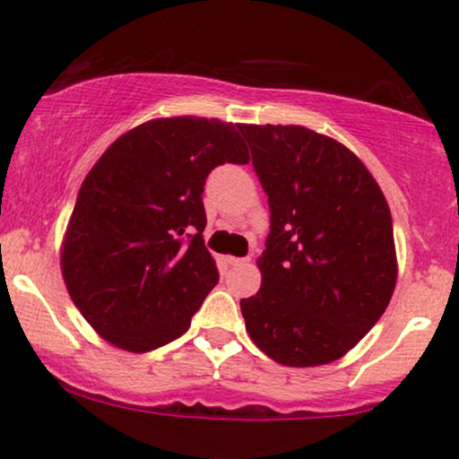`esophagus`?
Here are the masks:
<instances>
[{"label": "esophagus", "mask_w": 459, "mask_h": 459, "mask_svg": "<svg viewBox=\"0 0 459 459\" xmlns=\"http://www.w3.org/2000/svg\"><path fill=\"white\" fill-rule=\"evenodd\" d=\"M250 261V256H246V259H239V256H229V263L233 267H239V265H246V263Z\"/></svg>", "instance_id": "obj_1"}]
</instances>
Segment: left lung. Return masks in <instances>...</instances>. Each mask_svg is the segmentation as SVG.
<instances>
[{"mask_svg":"<svg viewBox=\"0 0 459 459\" xmlns=\"http://www.w3.org/2000/svg\"><path fill=\"white\" fill-rule=\"evenodd\" d=\"M270 204L246 330L287 367L336 360L386 310L397 282L393 218L350 149L299 125H239Z\"/></svg>","mask_w":459,"mask_h":459,"instance_id":"8db88e82","label":"left lung"}]
</instances>
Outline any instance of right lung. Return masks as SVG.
I'll use <instances>...</instances> for the list:
<instances>
[{
  "label": "right lung",
  "mask_w": 459,
  "mask_h": 459,
  "mask_svg": "<svg viewBox=\"0 0 459 459\" xmlns=\"http://www.w3.org/2000/svg\"><path fill=\"white\" fill-rule=\"evenodd\" d=\"M226 161H247L237 125L177 116L120 135L83 178L62 276L105 341L140 354L189 328L220 281L203 239V192Z\"/></svg>",
  "instance_id": "right-lung-1"
}]
</instances>
